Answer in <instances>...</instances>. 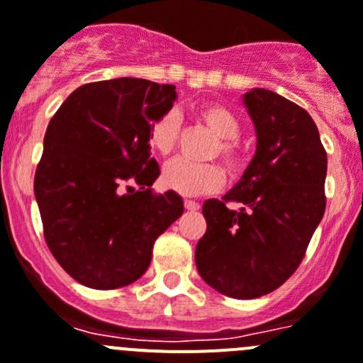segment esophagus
<instances>
[{"instance_id": "obj_1", "label": "esophagus", "mask_w": 363, "mask_h": 363, "mask_svg": "<svg viewBox=\"0 0 363 363\" xmlns=\"http://www.w3.org/2000/svg\"><path fill=\"white\" fill-rule=\"evenodd\" d=\"M184 207L188 211H196L199 209V202H195V200H184Z\"/></svg>"}]
</instances>
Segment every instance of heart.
Instances as JSON below:
<instances>
[{
    "label": "heart",
    "instance_id": "b5f03b06",
    "mask_svg": "<svg viewBox=\"0 0 363 363\" xmlns=\"http://www.w3.org/2000/svg\"><path fill=\"white\" fill-rule=\"evenodd\" d=\"M196 118L218 136L214 154L221 156L230 170H239L245 161V154L235 140L241 124L234 111L223 104L209 103L196 110ZM179 129H181V121L177 113L170 111L163 115L150 129V145L160 154L167 156L177 143ZM161 181L164 188L172 191H177L184 196H199L220 188L223 184V172L214 163H191L184 157H177L164 164Z\"/></svg>",
    "mask_w": 363,
    "mask_h": 363
}]
</instances>
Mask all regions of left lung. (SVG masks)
<instances>
[{"mask_svg": "<svg viewBox=\"0 0 363 363\" xmlns=\"http://www.w3.org/2000/svg\"><path fill=\"white\" fill-rule=\"evenodd\" d=\"M242 103L255 128V156L223 199L203 202L207 230L195 262L218 293L252 300L279 289L300 266L325 214L328 160L315 122L293 101L252 88Z\"/></svg>", "mask_w": 363, "mask_h": 363, "instance_id": "1", "label": "left lung"}]
</instances>
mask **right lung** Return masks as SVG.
<instances>
[{"label": "right lung", "mask_w": 363, "mask_h": 363, "mask_svg": "<svg viewBox=\"0 0 363 363\" xmlns=\"http://www.w3.org/2000/svg\"><path fill=\"white\" fill-rule=\"evenodd\" d=\"M175 99L174 84L118 77L74 90L49 122L35 199L49 250L83 286L138 280L154 241L184 213L177 193L152 191L150 129Z\"/></svg>", "instance_id": "1"}]
</instances>
